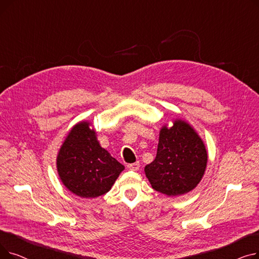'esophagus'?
<instances>
[{
    "instance_id": "1",
    "label": "esophagus",
    "mask_w": 259,
    "mask_h": 259,
    "mask_svg": "<svg viewBox=\"0 0 259 259\" xmlns=\"http://www.w3.org/2000/svg\"><path fill=\"white\" fill-rule=\"evenodd\" d=\"M128 169L129 170H133V171H138L140 169V162L137 161V162H133V164H129L128 166Z\"/></svg>"
}]
</instances>
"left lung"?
<instances>
[{
    "mask_svg": "<svg viewBox=\"0 0 259 259\" xmlns=\"http://www.w3.org/2000/svg\"><path fill=\"white\" fill-rule=\"evenodd\" d=\"M208 161L205 144L188 122L175 119L159 132L155 159L145 167L152 188L168 196L186 194L201 181Z\"/></svg>",
    "mask_w": 259,
    "mask_h": 259,
    "instance_id": "1",
    "label": "left lung"
}]
</instances>
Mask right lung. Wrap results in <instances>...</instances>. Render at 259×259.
I'll return each mask as SVG.
<instances>
[{
  "label": "right lung",
  "mask_w": 259,
  "mask_h": 259,
  "mask_svg": "<svg viewBox=\"0 0 259 259\" xmlns=\"http://www.w3.org/2000/svg\"><path fill=\"white\" fill-rule=\"evenodd\" d=\"M57 168L64 186L84 198L107 193L125 169L101 147L89 121L77 122L68 133L57 157Z\"/></svg>",
  "instance_id": "obj_1"
}]
</instances>
